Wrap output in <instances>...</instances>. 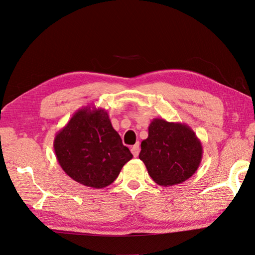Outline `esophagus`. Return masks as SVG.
Segmentation results:
<instances>
[{
  "label": "esophagus",
  "mask_w": 255,
  "mask_h": 255,
  "mask_svg": "<svg viewBox=\"0 0 255 255\" xmlns=\"http://www.w3.org/2000/svg\"><path fill=\"white\" fill-rule=\"evenodd\" d=\"M130 152H132V154L134 155V157H137L138 155H139V152H140V146H139V143H136L134 144L132 148H130Z\"/></svg>",
  "instance_id": "1"
}]
</instances>
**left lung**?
<instances>
[{
	"mask_svg": "<svg viewBox=\"0 0 255 255\" xmlns=\"http://www.w3.org/2000/svg\"><path fill=\"white\" fill-rule=\"evenodd\" d=\"M202 155V143L190 127L154 118L148 138L141 141L139 158L152 180L166 187L181 184L194 175Z\"/></svg>",
	"mask_w": 255,
	"mask_h": 255,
	"instance_id": "obj_1",
	"label": "left lung"
}]
</instances>
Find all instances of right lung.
Returning a JSON list of instances; mask_svg holds the SVG:
<instances>
[{
    "mask_svg": "<svg viewBox=\"0 0 255 255\" xmlns=\"http://www.w3.org/2000/svg\"><path fill=\"white\" fill-rule=\"evenodd\" d=\"M54 151L67 175L84 186L104 188L117 179L133 155L103 109L76 111L54 138Z\"/></svg>",
    "mask_w": 255,
    "mask_h": 255,
    "instance_id": "obj_1",
    "label": "right lung"
}]
</instances>
